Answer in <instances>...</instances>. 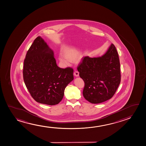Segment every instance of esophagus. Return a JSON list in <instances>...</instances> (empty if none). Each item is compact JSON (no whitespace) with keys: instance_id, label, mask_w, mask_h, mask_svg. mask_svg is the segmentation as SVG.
Instances as JSON below:
<instances>
[{"instance_id":"34e87169","label":"esophagus","mask_w":146,"mask_h":146,"mask_svg":"<svg viewBox=\"0 0 146 146\" xmlns=\"http://www.w3.org/2000/svg\"><path fill=\"white\" fill-rule=\"evenodd\" d=\"M74 76L78 77V76H79V72L78 71H76V72H74Z\"/></svg>"}]
</instances>
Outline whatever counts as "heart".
I'll use <instances>...</instances> for the list:
<instances>
[{
  "mask_svg": "<svg viewBox=\"0 0 146 146\" xmlns=\"http://www.w3.org/2000/svg\"><path fill=\"white\" fill-rule=\"evenodd\" d=\"M62 52L63 55L60 54L58 56V60L64 66H68L70 62H73L75 60L76 62H80L81 58L80 56L77 57L79 56L80 52L74 48H65L62 50Z\"/></svg>",
  "mask_w": 146,
  "mask_h": 146,
  "instance_id": "obj_1",
  "label": "heart"
}]
</instances>
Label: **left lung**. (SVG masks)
Masks as SVG:
<instances>
[{
	"mask_svg": "<svg viewBox=\"0 0 146 146\" xmlns=\"http://www.w3.org/2000/svg\"><path fill=\"white\" fill-rule=\"evenodd\" d=\"M78 70L84 81L82 94L86 100L99 104L111 99L121 82L119 58L115 45L111 44L101 56H84Z\"/></svg>",
	"mask_w": 146,
	"mask_h": 146,
	"instance_id": "left-lung-1",
	"label": "left lung"
}]
</instances>
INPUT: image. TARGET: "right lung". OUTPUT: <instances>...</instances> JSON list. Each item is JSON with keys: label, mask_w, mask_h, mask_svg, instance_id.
<instances>
[{"label": "right lung", "mask_w": 146, "mask_h": 146, "mask_svg": "<svg viewBox=\"0 0 146 146\" xmlns=\"http://www.w3.org/2000/svg\"><path fill=\"white\" fill-rule=\"evenodd\" d=\"M71 68H60L54 51L40 36L35 38L24 60L25 84L36 102L56 105L62 101L66 86L74 80Z\"/></svg>", "instance_id": "right-lung-1"}]
</instances>
